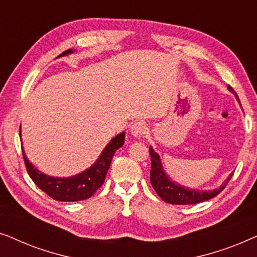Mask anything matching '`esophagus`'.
<instances>
[{"instance_id":"34e87169","label":"esophagus","mask_w":257,"mask_h":257,"mask_svg":"<svg viewBox=\"0 0 257 257\" xmlns=\"http://www.w3.org/2000/svg\"><path fill=\"white\" fill-rule=\"evenodd\" d=\"M146 131H147L146 125L142 121H137L131 126V133L133 137H136V138H140V137H143L146 133Z\"/></svg>"}]
</instances>
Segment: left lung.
Masks as SVG:
<instances>
[{"label": "left lung", "instance_id": "left-lung-1", "mask_svg": "<svg viewBox=\"0 0 257 257\" xmlns=\"http://www.w3.org/2000/svg\"><path fill=\"white\" fill-rule=\"evenodd\" d=\"M228 89L236 94V92L233 90V87L228 85ZM237 97V94H236ZM150 154L151 160H152V167H151L150 172V180L151 185L157 192V194L160 196L164 201L167 203H172V205H194V203H199L206 200H209L220 194L226 187L228 182H229L230 178L233 174L223 182L222 186L219 188L213 189V191H198V189H189L186 188L184 186H180L177 182L172 181L170 178L167 177L163 170V165H161L160 158L158 156L157 152H154L152 147H150Z\"/></svg>", "mask_w": 257, "mask_h": 257}]
</instances>
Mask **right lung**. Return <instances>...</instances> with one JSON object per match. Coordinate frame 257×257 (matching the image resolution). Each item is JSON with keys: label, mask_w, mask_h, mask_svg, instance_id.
Returning <instances> with one entry per match:
<instances>
[{"label": "right lung", "mask_w": 257, "mask_h": 257, "mask_svg": "<svg viewBox=\"0 0 257 257\" xmlns=\"http://www.w3.org/2000/svg\"><path fill=\"white\" fill-rule=\"evenodd\" d=\"M71 52L72 50L69 49V50L61 54V56L71 54ZM124 142L125 133L122 132L117 137H114L107 144V146L105 147L100 157L98 158V160L92 166L71 178H54L41 173L36 167H34L29 163L26 154H24V151H22V153L28 174L30 175L33 181L42 191L47 193L50 198L57 200V201L73 202L91 198L97 192V189L104 184L105 177H106L108 168H110L113 154L119 147L124 145Z\"/></svg>", "instance_id": "add662e5"}]
</instances>
